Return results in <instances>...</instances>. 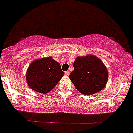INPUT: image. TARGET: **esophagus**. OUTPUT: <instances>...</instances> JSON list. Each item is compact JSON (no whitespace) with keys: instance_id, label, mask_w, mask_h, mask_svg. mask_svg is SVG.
<instances>
[{"instance_id":"esophagus-1","label":"esophagus","mask_w":133,"mask_h":133,"mask_svg":"<svg viewBox=\"0 0 133 133\" xmlns=\"http://www.w3.org/2000/svg\"><path fill=\"white\" fill-rule=\"evenodd\" d=\"M65 76H69V75H70V72H68V71H67V72H65Z\"/></svg>"}]
</instances>
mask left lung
Wrapping results in <instances>:
<instances>
[{
  "label": "left lung",
  "mask_w": 133,
  "mask_h": 133,
  "mask_svg": "<svg viewBox=\"0 0 133 133\" xmlns=\"http://www.w3.org/2000/svg\"><path fill=\"white\" fill-rule=\"evenodd\" d=\"M73 72L69 77L74 85L82 94L93 95L106 85L108 72L100 59L89 55L77 57L74 62Z\"/></svg>",
  "instance_id": "left-lung-1"
}]
</instances>
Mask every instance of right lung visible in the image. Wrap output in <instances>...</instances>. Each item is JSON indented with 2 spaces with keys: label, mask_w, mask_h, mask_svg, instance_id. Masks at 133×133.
<instances>
[{
  "label": "right lung",
  "mask_w": 133,
  "mask_h": 133,
  "mask_svg": "<svg viewBox=\"0 0 133 133\" xmlns=\"http://www.w3.org/2000/svg\"><path fill=\"white\" fill-rule=\"evenodd\" d=\"M64 75L61 65L51 57L39 59L29 65L26 72L28 85L36 92L46 94L53 89Z\"/></svg>",
  "instance_id": "obj_1"
}]
</instances>
